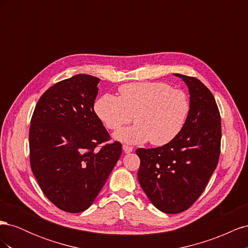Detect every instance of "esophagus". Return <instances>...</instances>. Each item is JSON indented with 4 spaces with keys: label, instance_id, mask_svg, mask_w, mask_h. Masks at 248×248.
I'll use <instances>...</instances> for the list:
<instances>
[{
    "label": "esophagus",
    "instance_id": "34e87169",
    "mask_svg": "<svg viewBox=\"0 0 248 248\" xmlns=\"http://www.w3.org/2000/svg\"><path fill=\"white\" fill-rule=\"evenodd\" d=\"M123 150L125 153H130L133 151V148L130 146H127V145H123Z\"/></svg>",
    "mask_w": 248,
    "mask_h": 248
}]
</instances>
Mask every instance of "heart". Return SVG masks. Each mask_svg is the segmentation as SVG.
I'll use <instances>...</instances> for the list:
<instances>
[{"label":"heart","instance_id":"b5f03b06","mask_svg":"<svg viewBox=\"0 0 248 248\" xmlns=\"http://www.w3.org/2000/svg\"><path fill=\"white\" fill-rule=\"evenodd\" d=\"M120 96L104 94L95 103V112L110 130L131 121L115 139L127 144H169L181 132L189 114V99L179 89L162 81L129 82L119 88Z\"/></svg>","mask_w":248,"mask_h":248}]
</instances>
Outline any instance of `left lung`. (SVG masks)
<instances>
[{
    "mask_svg": "<svg viewBox=\"0 0 248 248\" xmlns=\"http://www.w3.org/2000/svg\"><path fill=\"white\" fill-rule=\"evenodd\" d=\"M175 76L190 95L183 129L167 145L137 150L141 188L157 209L169 214L185 211L205 190L218 163L221 140L219 110L210 90L196 78Z\"/></svg>",
    "mask_w": 248,
    "mask_h": 248,
    "instance_id": "left-lung-1",
    "label": "left lung"
}]
</instances>
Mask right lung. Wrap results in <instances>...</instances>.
<instances>
[{"label":"right lung","mask_w":248,"mask_h":248,"mask_svg":"<svg viewBox=\"0 0 248 248\" xmlns=\"http://www.w3.org/2000/svg\"><path fill=\"white\" fill-rule=\"evenodd\" d=\"M100 79L78 74L57 82L37 102L30 126V163L46 197L78 213L93 204L122 153L94 111Z\"/></svg>","instance_id":"1"}]
</instances>
